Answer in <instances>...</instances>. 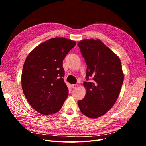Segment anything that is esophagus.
I'll use <instances>...</instances> for the list:
<instances>
[{"label": "esophagus", "instance_id": "esophagus-1", "mask_svg": "<svg viewBox=\"0 0 146 146\" xmlns=\"http://www.w3.org/2000/svg\"><path fill=\"white\" fill-rule=\"evenodd\" d=\"M78 86V84H74V85H72V87L73 89H76V88H77Z\"/></svg>", "mask_w": 146, "mask_h": 146}]
</instances>
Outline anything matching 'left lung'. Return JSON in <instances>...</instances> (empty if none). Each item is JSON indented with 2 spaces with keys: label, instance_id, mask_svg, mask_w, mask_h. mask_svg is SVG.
I'll return each instance as SVG.
<instances>
[{
  "label": "left lung",
  "instance_id": "obj_1",
  "mask_svg": "<svg viewBox=\"0 0 146 146\" xmlns=\"http://www.w3.org/2000/svg\"><path fill=\"white\" fill-rule=\"evenodd\" d=\"M77 45L87 65V82L83 83L86 94L78 105L84 115L97 118L112 108L120 93L123 81L121 62L99 39H83Z\"/></svg>",
  "mask_w": 146,
  "mask_h": 146
}]
</instances>
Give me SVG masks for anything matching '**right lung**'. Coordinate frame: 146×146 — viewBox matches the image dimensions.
Segmentation results:
<instances>
[{
	"mask_svg": "<svg viewBox=\"0 0 146 146\" xmlns=\"http://www.w3.org/2000/svg\"><path fill=\"white\" fill-rule=\"evenodd\" d=\"M75 41L54 38L42 42L26 58L22 72V88L28 102L38 113L58 112L68 95L63 61L76 46Z\"/></svg>",
	"mask_w": 146,
	"mask_h": 146,
	"instance_id": "1",
	"label": "right lung"
}]
</instances>
